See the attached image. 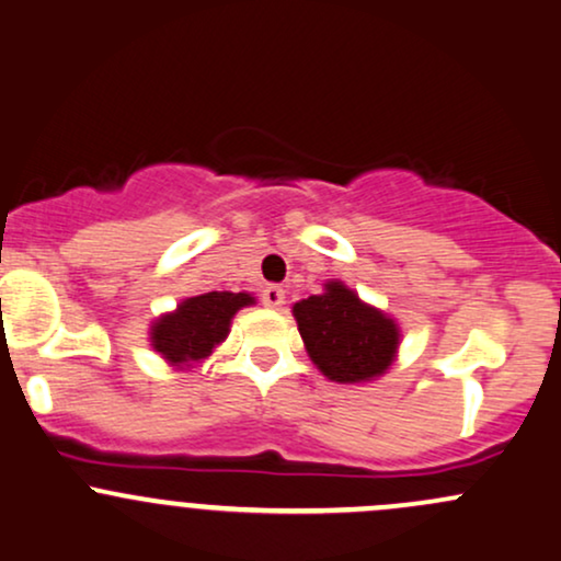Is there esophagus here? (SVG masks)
I'll use <instances>...</instances> for the list:
<instances>
[{"label":"esophagus","mask_w":561,"mask_h":561,"mask_svg":"<svg viewBox=\"0 0 561 561\" xmlns=\"http://www.w3.org/2000/svg\"><path fill=\"white\" fill-rule=\"evenodd\" d=\"M262 301H264V307H273V310H278L283 301H286V291H283L280 286H264Z\"/></svg>","instance_id":"obj_1"}]
</instances>
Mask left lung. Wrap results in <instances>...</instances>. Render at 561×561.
Wrapping results in <instances>:
<instances>
[{"mask_svg":"<svg viewBox=\"0 0 561 561\" xmlns=\"http://www.w3.org/2000/svg\"><path fill=\"white\" fill-rule=\"evenodd\" d=\"M294 318L307 355L331 381H370L387 374L398 357V323L365 305L342 280H329L323 294L297 301Z\"/></svg>","mask_w":561,"mask_h":561,"instance_id":"8db88e82","label":"left lung"}]
</instances>
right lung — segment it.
<instances>
[{
	"instance_id": "add662e5",
	"label": "right lung",
	"mask_w": 561,
	"mask_h": 561,
	"mask_svg": "<svg viewBox=\"0 0 561 561\" xmlns=\"http://www.w3.org/2000/svg\"><path fill=\"white\" fill-rule=\"evenodd\" d=\"M251 294L209 291L180 301L178 310L150 325V347L169 365H191L209 357L230 333V320L241 307L254 305Z\"/></svg>"
}]
</instances>
